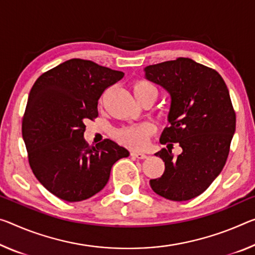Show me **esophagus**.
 <instances>
[{"label": "esophagus", "mask_w": 255, "mask_h": 255, "mask_svg": "<svg viewBox=\"0 0 255 255\" xmlns=\"http://www.w3.org/2000/svg\"><path fill=\"white\" fill-rule=\"evenodd\" d=\"M130 155H131V156H134V157H137V159H140V160L146 159V157H147V155L145 154V153H142V152H136V151H132V152L130 153Z\"/></svg>", "instance_id": "34e87169"}]
</instances>
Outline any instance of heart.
Listing matches in <instances>:
<instances>
[{
	"label": "heart",
	"instance_id": "b5f03b06",
	"mask_svg": "<svg viewBox=\"0 0 255 255\" xmlns=\"http://www.w3.org/2000/svg\"><path fill=\"white\" fill-rule=\"evenodd\" d=\"M131 91L134 93L137 101L142 100L147 96H154L157 98L159 91L157 87L153 84L151 80L145 78L135 79L131 83ZM154 132V127L151 124H143L138 126H130L124 127L115 131V138L120 142L121 144L126 145L129 147L139 148L143 147L146 143L147 137L151 136Z\"/></svg>",
	"mask_w": 255,
	"mask_h": 255
}]
</instances>
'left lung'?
<instances>
[{
    "mask_svg": "<svg viewBox=\"0 0 255 255\" xmlns=\"http://www.w3.org/2000/svg\"><path fill=\"white\" fill-rule=\"evenodd\" d=\"M145 77L171 96L167 127L155 153L164 162L160 178L149 185L170 201H188L207 189L227 161L235 132L236 115L225 80L218 72L192 59L178 58L145 68ZM173 142L183 148L172 154Z\"/></svg>",
    "mask_w": 255,
    "mask_h": 255,
    "instance_id": "1",
    "label": "left lung"
}]
</instances>
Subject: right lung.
<instances>
[{"mask_svg": "<svg viewBox=\"0 0 255 255\" xmlns=\"http://www.w3.org/2000/svg\"><path fill=\"white\" fill-rule=\"evenodd\" d=\"M123 71L71 59L40 75L22 118V137L34 175L48 192L67 202L90 199L104 188L112 165L129 152L111 139L88 146L85 121L98 118L103 92Z\"/></svg>", "mask_w": 255, "mask_h": 255, "instance_id": "add662e5", "label": "right lung"}]
</instances>
